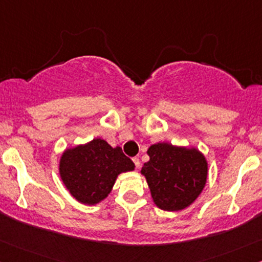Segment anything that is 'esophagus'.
Instances as JSON below:
<instances>
[{
	"mask_svg": "<svg viewBox=\"0 0 262 262\" xmlns=\"http://www.w3.org/2000/svg\"><path fill=\"white\" fill-rule=\"evenodd\" d=\"M133 162H134V165H136V168H139L140 166V162L138 158H133Z\"/></svg>",
	"mask_w": 262,
	"mask_h": 262,
	"instance_id": "esophagus-1",
	"label": "esophagus"
}]
</instances>
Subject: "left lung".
<instances>
[{
	"mask_svg": "<svg viewBox=\"0 0 262 262\" xmlns=\"http://www.w3.org/2000/svg\"><path fill=\"white\" fill-rule=\"evenodd\" d=\"M148 155L142 174L157 206L183 210L199 196L208 177V163L199 150L158 143L148 149Z\"/></svg>",
	"mask_w": 262,
	"mask_h": 262,
	"instance_id": "obj_1",
	"label": "left lung"
}]
</instances>
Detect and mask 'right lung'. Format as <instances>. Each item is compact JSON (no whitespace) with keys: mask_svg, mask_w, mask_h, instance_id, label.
<instances>
[{"mask_svg":"<svg viewBox=\"0 0 262 262\" xmlns=\"http://www.w3.org/2000/svg\"><path fill=\"white\" fill-rule=\"evenodd\" d=\"M133 169L134 163L120 146L112 148L99 138L67 149L59 162V174L66 188L77 200L89 205L107 198L118 175Z\"/></svg>","mask_w":262,"mask_h":262,"instance_id":"add662e5","label":"right lung"}]
</instances>
